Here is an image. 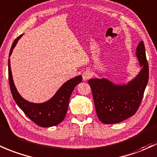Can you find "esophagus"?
I'll list each match as a JSON object with an SVG mask.
<instances>
[{
    "label": "esophagus",
    "instance_id": "34e87169",
    "mask_svg": "<svg viewBox=\"0 0 157 157\" xmlns=\"http://www.w3.org/2000/svg\"><path fill=\"white\" fill-rule=\"evenodd\" d=\"M92 71H89V70L85 71L82 72V80H89V79H90L91 77H92Z\"/></svg>",
    "mask_w": 157,
    "mask_h": 157
}]
</instances>
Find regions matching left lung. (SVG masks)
Masks as SVG:
<instances>
[{
    "label": "left lung",
    "instance_id": "1",
    "mask_svg": "<svg viewBox=\"0 0 157 157\" xmlns=\"http://www.w3.org/2000/svg\"><path fill=\"white\" fill-rule=\"evenodd\" d=\"M140 71L126 83H115L105 77L89 80L96 113L102 123L117 124L136 113L142 101L149 77L148 63L144 42L136 49Z\"/></svg>",
    "mask_w": 157,
    "mask_h": 157
}]
</instances>
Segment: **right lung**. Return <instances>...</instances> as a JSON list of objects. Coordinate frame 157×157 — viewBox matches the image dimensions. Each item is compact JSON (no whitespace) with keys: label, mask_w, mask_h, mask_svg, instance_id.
<instances>
[{"label":"right lung","mask_w":157,"mask_h":157,"mask_svg":"<svg viewBox=\"0 0 157 157\" xmlns=\"http://www.w3.org/2000/svg\"><path fill=\"white\" fill-rule=\"evenodd\" d=\"M24 34L19 36L13 43L8 59L9 82L12 94L15 103L25 114L35 124L42 127H50L59 124L64 120L68 111V102L71 93L77 84L82 82V76L79 75L70 79L61 86L54 95L42 103H33L25 100L15 87L10 66V56L18 40Z\"/></svg>","instance_id":"right-lung-1"}]
</instances>
